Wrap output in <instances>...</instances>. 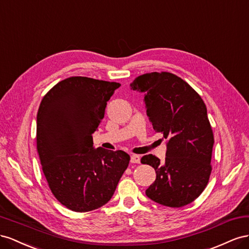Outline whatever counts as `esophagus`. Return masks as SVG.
Returning a JSON list of instances; mask_svg holds the SVG:
<instances>
[{"instance_id":"obj_1","label":"esophagus","mask_w":249,"mask_h":249,"mask_svg":"<svg viewBox=\"0 0 249 249\" xmlns=\"http://www.w3.org/2000/svg\"><path fill=\"white\" fill-rule=\"evenodd\" d=\"M140 161H141L140 155L132 154V155L130 156V162H132V164H140Z\"/></svg>"}]
</instances>
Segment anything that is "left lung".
Listing matches in <instances>:
<instances>
[{"label": "left lung", "mask_w": 249, "mask_h": 249, "mask_svg": "<svg viewBox=\"0 0 249 249\" xmlns=\"http://www.w3.org/2000/svg\"><path fill=\"white\" fill-rule=\"evenodd\" d=\"M130 87L145 93L147 116L153 129L168 139L164 161L152 154L141 160L156 173L146 195L166 207L187 205L202 193L212 172L214 134L207 106L196 90L172 73L141 75Z\"/></svg>", "instance_id": "1"}]
</instances>
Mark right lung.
Masks as SVG:
<instances>
[{"label": "right lung", "instance_id": "1", "mask_svg": "<svg viewBox=\"0 0 249 249\" xmlns=\"http://www.w3.org/2000/svg\"><path fill=\"white\" fill-rule=\"evenodd\" d=\"M120 83L70 77L42 98L36 144L49 188L62 205L84 213L107 203L130 156L93 146V134Z\"/></svg>", "mask_w": 249, "mask_h": 249}]
</instances>
